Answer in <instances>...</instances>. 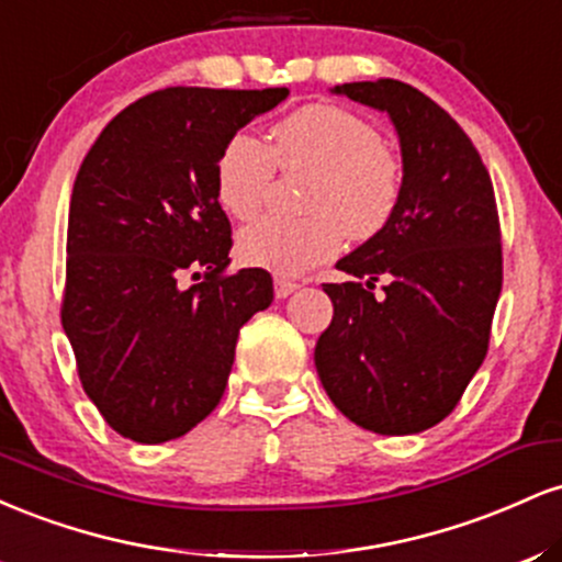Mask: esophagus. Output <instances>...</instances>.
I'll list each match as a JSON object with an SVG mask.
<instances>
[{"label": "esophagus", "mask_w": 562, "mask_h": 562, "mask_svg": "<svg viewBox=\"0 0 562 562\" xmlns=\"http://www.w3.org/2000/svg\"><path fill=\"white\" fill-rule=\"evenodd\" d=\"M293 290H299V285H295V282L285 280V277H274V295H277V299H288V295L293 293Z\"/></svg>", "instance_id": "34e87169"}]
</instances>
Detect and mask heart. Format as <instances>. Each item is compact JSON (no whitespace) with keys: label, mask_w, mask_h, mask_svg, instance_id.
<instances>
[{"label":"heart","mask_w":562,"mask_h":562,"mask_svg":"<svg viewBox=\"0 0 562 562\" xmlns=\"http://www.w3.org/2000/svg\"><path fill=\"white\" fill-rule=\"evenodd\" d=\"M308 171L303 216H267L237 237L248 267L295 277L330 261L351 240H370L391 224L404 190V166L378 128L338 105H303L277 121L272 145L235 132L216 160V200L229 216L254 218L274 171Z\"/></svg>","instance_id":"1"}]
</instances>
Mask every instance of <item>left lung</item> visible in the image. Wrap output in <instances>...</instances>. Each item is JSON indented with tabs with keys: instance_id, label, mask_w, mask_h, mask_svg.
Here are the masks:
<instances>
[{
	"instance_id": "left-lung-1",
	"label": "left lung",
	"mask_w": 562,
	"mask_h": 562,
	"mask_svg": "<svg viewBox=\"0 0 562 562\" xmlns=\"http://www.w3.org/2000/svg\"><path fill=\"white\" fill-rule=\"evenodd\" d=\"M333 92L389 113L404 190L389 227L335 263L357 280L322 285L333 322L314 364L351 423L380 436L420 434L454 409L488 351L502 293L492 177L460 124L420 89L378 79Z\"/></svg>"
}]
</instances>
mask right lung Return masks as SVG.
I'll return each mask as SVG.
<instances>
[{"mask_svg": "<svg viewBox=\"0 0 562 562\" xmlns=\"http://www.w3.org/2000/svg\"><path fill=\"white\" fill-rule=\"evenodd\" d=\"M285 97V87L160 89L115 115L76 173L60 319L83 391L124 438L164 443L205 420L240 327L274 299L267 269L227 274L216 160ZM192 271L204 282L184 289Z\"/></svg>", "mask_w": 562, "mask_h": 562, "instance_id": "obj_1", "label": "right lung"}]
</instances>
